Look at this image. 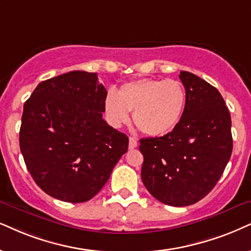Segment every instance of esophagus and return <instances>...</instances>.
<instances>
[{
    "label": "esophagus",
    "instance_id": "34e87169",
    "mask_svg": "<svg viewBox=\"0 0 251 251\" xmlns=\"http://www.w3.org/2000/svg\"><path fill=\"white\" fill-rule=\"evenodd\" d=\"M136 146H138V142L134 138H129V141H128V148L129 149H134Z\"/></svg>",
    "mask_w": 251,
    "mask_h": 251
}]
</instances>
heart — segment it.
<instances>
[{"label":"heart","instance_id":"1","mask_svg":"<svg viewBox=\"0 0 251 251\" xmlns=\"http://www.w3.org/2000/svg\"><path fill=\"white\" fill-rule=\"evenodd\" d=\"M186 107V91L177 80L138 78L124 83L104 98V112L111 125L127 123L133 112L136 128L148 136H163L175 129Z\"/></svg>","mask_w":251,"mask_h":251}]
</instances>
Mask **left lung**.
<instances>
[{
    "mask_svg": "<svg viewBox=\"0 0 251 251\" xmlns=\"http://www.w3.org/2000/svg\"><path fill=\"white\" fill-rule=\"evenodd\" d=\"M179 78L186 91L185 112L169 134L140 139L141 179L166 205H192L220 179L233 151L231 120L218 89L189 72Z\"/></svg>",
    "mask_w": 251,
    "mask_h": 251,
    "instance_id": "obj_1",
    "label": "left lung"
}]
</instances>
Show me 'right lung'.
Wrapping results in <instances>:
<instances>
[{
	"instance_id": "right-lung-1",
	"label": "right lung",
	"mask_w": 251,
	"mask_h": 251,
	"mask_svg": "<svg viewBox=\"0 0 251 251\" xmlns=\"http://www.w3.org/2000/svg\"><path fill=\"white\" fill-rule=\"evenodd\" d=\"M107 94L96 73L73 71L40 82L24 103L20 147L37 185L83 202L100 192L128 138L103 119Z\"/></svg>"
}]
</instances>
